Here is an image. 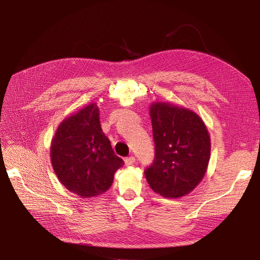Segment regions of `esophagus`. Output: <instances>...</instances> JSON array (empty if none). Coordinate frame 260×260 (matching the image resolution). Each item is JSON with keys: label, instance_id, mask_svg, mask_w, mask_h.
I'll return each instance as SVG.
<instances>
[{"label": "esophagus", "instance_id": "1", "mask_svg": "<svg viewBox=\"0 0 260 260\" xmlns=\"http://www.w3.org/2000/svg\"><path fill=\"white\" fill-rule=\"evenodd\" d=\"M134 163H135V158L133 157V155H131V157L125 158V165L126 166H132V165H134Z\"/></svg>", "mask_w": 260, "mask_h": 260}]
</instances>
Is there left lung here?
<instances>
[{"label":"left lung","mask_w":260,"mask_h":260,"mask_svg":"<svg viewBox=\"0 0 260 260\" xmlns=\"http://www.w3.org/2000/svg\"><path fill=\"white\" fill-rule=\"evenodd\" d=\"M155 155L145 171L151 189L166 198L189 194L202 182L210 160V136L194 111L169 102L149 107Z\"/></svg>","instance_id":"8db88e82"}]
</instances>
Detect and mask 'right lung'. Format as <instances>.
Instances as JSON below:
<instances>
[{
    "mask_svg": "<svg viewBox=\"0 0 260 260\" xmlns=\"http://www.w3.org/2000/svg\"><path fill=\"white\" fill-rule=\"evenodd\" d=\"M97 103L65 117L52 138L50 157L57 179L83 198L106 192L124 161L102 132Z\"/></svg>",
    "mask_w": 260,
    "mask_h": 260,
    "instance_id": "obj_1",
    "label": "right lung"
}]
</instances>
